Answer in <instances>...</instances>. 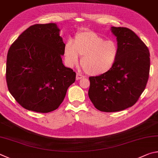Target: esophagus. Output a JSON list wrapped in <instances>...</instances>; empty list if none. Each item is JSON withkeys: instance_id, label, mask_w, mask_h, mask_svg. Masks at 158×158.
Here are the masks:
<instances>
[{"instance_id": "obj_1", "label": "esophagus", "mask_w": 158, "mask_h": 158, "mask_svg": "<svg viewBox=\"0 0 158 158\" xmlns=\"http://www.w3.org/2000/svg\"><path fill=\"white\" fill-rule=\"evenodd\" d=\"M84 76H82V74H80V73H77L76 74V81H78V80H81L82 78H83Z\"/></svg>"}]
</instances>
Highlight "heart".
<instances>
[{"label": "heart", "mask_w": 158, "mask_h": 158, "mask_svg": "<svg viewBox=\"0 0 158 158\" xmlns=\"http://www.w3.org/2000/svg\"><path fill=\"white\" fill-rule=\"evenodd\" d=\"M65 62L73 67L81 56V64L87 74L92 76L107 73L114 66L118 56V46L115 41L105 40L90 30L76 33L74 40L68 41L64 47Z\"/></svg>", "instance_id": "heart-1"}]
</instances>
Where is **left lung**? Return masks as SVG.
<instances>
[{
	"mask_svg": "<svg viewBox=\"0 0 158 158\" xmlns=\"http://www.w3.org/2000/svg\"><path fill=\"white\" fill-rule=\"evenodd\" d=\"M118 46V56L107 73L89 77L88 95L96 109L113 112L136 103L147 83L150 53L145 44L127 27H111Z\"/></svg>",
	"mask_w": 158,
	"mask_h": 158,
	"instance_id": "obj_1",
	"label": "left lung"
}]
</instances>
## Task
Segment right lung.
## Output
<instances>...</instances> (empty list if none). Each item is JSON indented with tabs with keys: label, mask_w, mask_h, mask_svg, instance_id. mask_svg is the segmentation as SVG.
Here are the masks:
<instances>
[{
	"label": "right lung",
	"mask_w": 158,
	"mask_h": 158,
	"mask_svg": "<svg viewBox=\"0 0 158 158\" xmlns=\"http://www.w3.org/2000/svg\"><path fill=\"white\" fill-rule=\"evenodd\" d=\"M60 31L54 23L33 25L8 51V89L27 110L47 113L56 110L76 81V73L63 64L65 44Z\"/></svg>",
	"instance_id": "obj_1"
}]
</instances>
